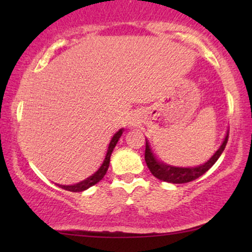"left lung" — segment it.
Returning <instances> with one entry per match:
<instances>
[{"label":"left lung","instance_id":"1","mask_svg":"<svg viewBox=\"0 0 252 252\" xmlns=\"http://www.w3.org/2000/svg\"><path fill=\"white\" fill-rule=\"evenodd\" d=\"M227 141H228V132H227L225 139L222 141V144L216 151V154L206 163L199 165L197 167H177L161 163V161L157 160L156 157L154 156V153L151 151L149 142L147 140L144 159H146L147 166L151 173H153L154 177H156L161 181L171 182V184H186V182H190L195 180V179L199 178L213 166V164L218 160L220 155L225 150Z\"/></svg>","mask_w":252,"mask_h":252}]
</instances>
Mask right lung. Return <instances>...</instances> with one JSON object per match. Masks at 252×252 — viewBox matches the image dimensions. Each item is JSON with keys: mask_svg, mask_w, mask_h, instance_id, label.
Returning <instances> with one entry per match:
<instances>
[{"mask_svg": "<svg viewBox=\"0 0 252 252\" xmlns=\"http://www.w3.org/2000/svg\"><path fill=\"white\" fill-rule=\"evenodd\" d=\"M123 130L124 128L119 129L118 132H117L115 135L112 136L111 141H110L109 143V147H108V151H106V155H105V158L104 160H103V163L101 165V167L98 168L97 171L95 172L94 174L91 175V177L85 179L84 181L79 182V184H75V185H72V186H63V185H58V187L65 189V190H68V191H73V192H77V191H84L86 189H88L89 187H92V186H94L99 182L104 177L106 171H108L109 168V164H110V157H111V154L113 149H115L117 142H118V140L120 139V136H122L123 134Z\"/></svg>", "mask_w": 252, "mask_h": 252, "instance_id": "1", "label": "right lung"}]
</instances>
